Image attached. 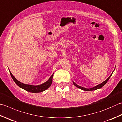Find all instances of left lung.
<instances>
[{"label":"left lung","mask_w":122,"mask_h":122,"mask_svg":"<svg viewBox=\"0 0 122 122\" xmlns=\"http://www.w3.org/2000/svg\"><path fill=\"white\" fill-rule=\"evenodd\" d=\"M112 73H113V72H112ZM112 73L111 74V76H109V77L107 79H106V80L104 81L103 82H102V83H101V84L97 85V86H95V87H94L92 88H89V89H88V88H83V87H80V86H78V85L76 84V83H75L74 82H73V85H75L76 87H78V88H80V89H82V90H86V91H90V90H96V89H99V88H101L102 87H103L106 84V83H107V82L108 81V80L109 79V78H110V77H111Z\"/></svg>","instance_id":"obj_1"}]
</instances>
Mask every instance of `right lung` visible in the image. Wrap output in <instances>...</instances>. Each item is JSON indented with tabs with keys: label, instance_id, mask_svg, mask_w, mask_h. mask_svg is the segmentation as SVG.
<instances>
[{
	"label": "right lung",
	"instance_id": "obj_1",
	"mask_svg": "<svg viewBox=\"0 0 122 122\" xmlns=\"http://www.w3.org/2000/svg\"><path fill=\"white\" fill-rule=\"evenodd\" d=\"M9 72L10 73V75L11 76V78H13V80L14 81L17 86H18L20 88H22V89H24L26 91L30 92H33V93H37V92H44V90L47 89L51 85L52 83V78H53V74L52 75L49 79L46 82H45L43 83H42L41 85H37V86H34V85H27L24 84L20 82L19 81L16 79L14 77V76L12 75V73L9 70Z\"/></svg>",
	"mask_w": 122,
	"mask_h": 122
}]
</instances>
